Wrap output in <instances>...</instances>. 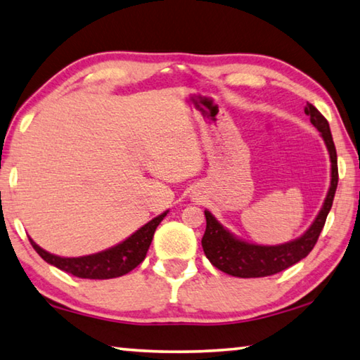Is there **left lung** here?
Wrapping results in <instances>:
<instances>
[{"instance_id": "8db88e82", "label": "left lung", "mask_w": 360, "mask_h": 360, "mask_svg": "<svg viewBox=\"0 0 360 360\" xmlns=\"http://www.w3.org/2000/svg\"><path fill=\"white\" fill-rule=\"evenodd\" d=\"M304 114L309 115L311 124L321 131L328 149V154H330L332 181L324 206H322L311 227L304 231L300 238L279 246H259L235 238L233 235L229 233L216 221L210 211H205L206 230L202 238L205 255L212 265L221 271L227 273V275L238 278H262L276 275V273L285 270V268L307 257L311 252L316 243H318L328 211L332 208L335 191H337L338 184L337 150H335L330 127H328V122L324 115L311 103H307Z\"/></svg>"}]
</instances>
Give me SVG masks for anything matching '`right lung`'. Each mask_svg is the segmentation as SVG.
<instances>
[{
  "label": "right lung",
  "instance_id": "1",
  "mask_svg": "<svg viewBox=\"0 0 360 360\" xmlns=\"http://www.w3.org/2000/svg\"><path fill=\"white\" fill-rule=\"evenodd\" d=\"M167 212L152 219L150 222L143 225L135 233L129 236L120 245L114 246L106 251L84 255V257H58L51 252L41 249L36 243L30 238V243L36 252H38L47 264L60 268L72 276L85 279H109L124 276L127 273L136 268L144 260L150 241L154 238L157 225L163 221Z\"/></svg>",
  "mask_w": 360,
  "mask_h": 360
}]
</instances>
